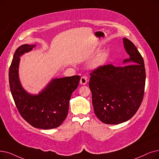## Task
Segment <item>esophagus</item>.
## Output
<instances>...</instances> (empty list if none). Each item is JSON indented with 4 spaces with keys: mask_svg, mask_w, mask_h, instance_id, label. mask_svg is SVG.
I'll use <instances>...</instances> for the list:
<instances>
[{
    "mask_svg": "<svg viewBox=\"0 0 159 159\" xmlns=\"http://www.w3.org/2000/svg\"><path fill=\"white\" fill-rule=\"evenodd\" d=\"M88 78L86 77H82L81 79H80V84L82 85H85L87 82H88Z\"/></svg>",
    "mask_w": 159,
    "mask_h": 159,
    "instance_id": "34e87169",
    "label": "esophagus"
}]
</instances>
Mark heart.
Wrapping results in <instances>:
<instances>
[{"label":"heart","instance_id":"obj_1","mask_svg":"<svg viewBox=\"0 0 159 159\" xmlns=\"http://www.w3.org/2000/svg\"><path fill=\"white\" fill-rule=\"evenodd\" d=\"M107 55L106 53H105V52L101 53L94 60V61H93L92 66L93 67H97V66H99L102 64L107 60Z\"/></svg>","mask_w":159,"mask_h":159}]
</instances>
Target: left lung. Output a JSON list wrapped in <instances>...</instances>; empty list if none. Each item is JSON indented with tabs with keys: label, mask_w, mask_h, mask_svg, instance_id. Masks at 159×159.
Returning a JSON list of instances; mask_svg holds the SVG:
<instances>
[{
	"label": "left lung",
	"mask_w": 159,
	"mask_h": 159,
	"mask_svg": "<svg viewBox=\"0 0 159 159\" xmlns=\"http://www.w3.org/2000/svg\"><path fill=\"white\" fill-rule=\"evenodd\" d=\"M130 58L120 67L100 66L90 73L89 86L97 117L104 123L116 125L128 121L139 110L144 94V61L134 43L123 38Z\"/></svg>",
	"instance_id": "left-lung-1"
}]
</instances>
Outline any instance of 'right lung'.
<instances>
[{
    "label": "right lung",
    "instance_id": "add662e5",
    "mask_svg": "<svg viewBox=\"0 0 159 159\" xmlns=\"http://www.w3.org/2000/svg\"><path fill=\"white\" fill-rule=\"evenodd\" d=\"M36 47L25 44L16 51L9 69L11 93L19 112L30 125L42 129L57 128L66 118L71 94L77 88L80 77L54 79L38 95L26 92L19 78V57Z\"/></svg>",
    "mask_w": 159,
    "mask_h": 159
}]
</instances>
